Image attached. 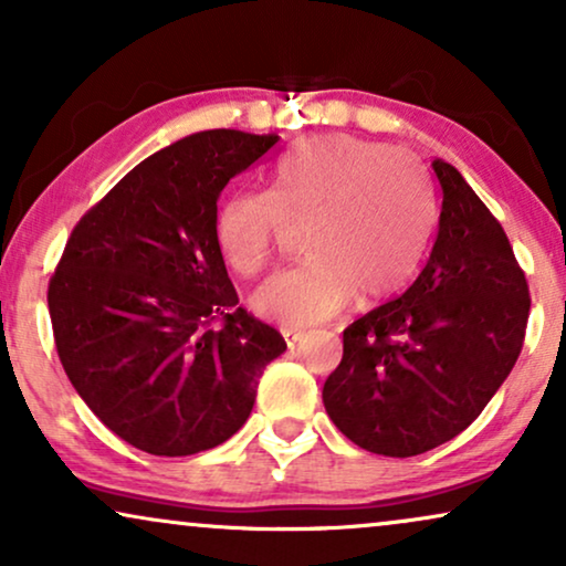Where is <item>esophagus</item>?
<instances>
[{"label": "esophagus", "instance_id": "34e87169", "mask_svg": "<svg viewBox=\"0 0 566 566\" xmlns=\"http://www.w3.org/2000/svg\"><path fill=\"white\" fill-rule=\"evenodd\" d=\"M281 332H283V337H285V345H289L291 350H293V347H298L301 343H304V332H301V329H281Z\"/></svg>", "mask_w": 566, "mask_h": 566}]
</instances>
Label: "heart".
I'll list each match as a JSON object with an SVG mask.
<instances>
[{"label": "heart", "mask_w": 566, "mask_h": 566, "mask_svg": "<svg viewBox=\"0 0 566 566\" xmlns=\"http://www.w3.org/2000/svg\"><path fill=\"white\" fill-rule=\"evenodd\" d=\"M436 211L422 177L389 146L319 136L275 167L273 192H234L216 239L227 265L252 277L306 231V262L270 277L254 308L301 329L335 316L353 296L376 306L399 296L428 258Z\"/></svg>", "instance_id": "b5f03b06"}]
</instances>
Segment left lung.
Segmentation results:
<instances>
[{
  "label": "left lung",
  "instance_id": "left-lung-1",
  "mask_svg": "<svg viewBox=\"0 0 566 566\" xmlns=\"http://www.w3.org/2000/svg\"><path fill=\"white\" fill-rule=\"evenodd\" d=\"M440 221L432 252L399 298L343 332L324 381L337 430L378 455H420L490 405L528 327L531 293L505 229L459 169L432 161Z\"/></svg>",
  "mask_w": 566,
  "mask_h": 566
}]
</instances>
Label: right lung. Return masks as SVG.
Listing matches in <instances>:
<instances>
[{
    "instance_id": "add662e5",
    "label": "right lung",
    "mask_w": 566,
    "mask_h": 566,
    "mask_svg": "<svg viewBox=\"0 0 566 566\" xmlns=\"http://www.w3.org/2000/svg\"><path fill=\"white\" fill-rule=\"evenodd\" d=\"M275 134L200 130L136 165L76 221L49 281L61 366L138 451L192 455L247 422L281 332L239 306L216 239L231 177Z\"/></svg>"
}]
</instances>
